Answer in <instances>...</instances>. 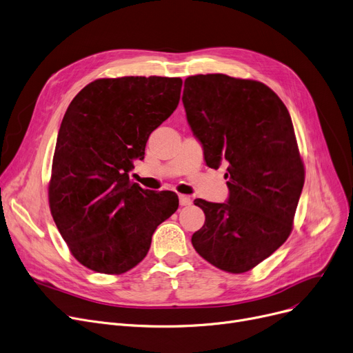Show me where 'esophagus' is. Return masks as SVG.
I'll list each match as a JSON object with an SVG mask.
<instances>
[{"label": "esophagus", "instance_id": "esophagus-1", "mask_svg": "<svg viewBox=\"0 0 353 353\" xmlns=\"http://www.w3.org/2000/svg\"><path fill=\"white\" fill-rule=\"evenodd\" d=\"M191 202H192V199H191L188 195H179V203H181L182 206L190 205Z\"/></svg>", "mask_w": 353, "mask_h": 353}]
</instances>
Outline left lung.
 <instances>
[{"mask_svg": "<svg viewBox=\"0 0 353 353\" xmlns=\"http://www.w3.org/2000/svg\"><path fill=\"white\" fill-rule=\"evenodd\" d=\"M182 102L206 165H228L230 199H195L205 223L195 251L230 274L251 271L291 235L305 182L303 161L285 103L255 79L225 74L185 79Z\"/></svg>", "mask_w": 353, "mask_h": 353, "instance_id": "obj_1", "label": "left lung"}]
</instances>
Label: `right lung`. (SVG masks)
<instances>
[{
  "mask_svg": "<svg viewBox=\"0 0 353 353\" xmlns=\"http://www.w3.org/2000/svg\"><path fill=\"white\" fill-rule=\"evenodd\" d=\"M181 78H99L62 118L48 183L51 215L72 256L121 275L147 256L157 226L178 210L171 191L130 181L154 130L176 110Z\"/></svg>",
  "mask_w": 353,
  "mask_h": 353,
  "instance_id": "obj_1",
  "label": "right lung"
}]
</instances>
